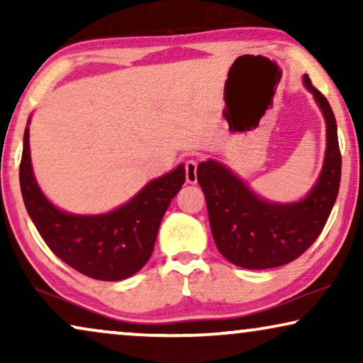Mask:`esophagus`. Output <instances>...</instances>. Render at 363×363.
Here are the masks:
<instances>
[{"mask_svg": "<svg viewBox=\"0 0 363 363\" xmlns=\"http://www.w3.org/2000/svg\"><path fill=\"white\" fill-rule=\"evenodd\" d=\"M196 167H198V163L195 160H188L185 163L186 182L191 183V185H195V183H196Z\"/></svg>", "mask_w": 363, "mask_h": 363, "instance_id": "1", "label": "esophagus"}]
</instances>
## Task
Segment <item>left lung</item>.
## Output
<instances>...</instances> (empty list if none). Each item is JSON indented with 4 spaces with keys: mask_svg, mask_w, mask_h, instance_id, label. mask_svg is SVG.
Here are the masks:
<instances>
[{
    "mask_svg": "<svg viewBox=\"0 0 363 363\" xmlns=\"http://www.w3.org/2000/svg\"><path fill=\"white\" fill-rule=\"evenodd\" d=\"M302 82L314 96L327 130L324 165L302 200H264L218 160L198 165L196 178L205 193L218 251L245 269H271L297 259L319 238L339 195L342 157L334 112L307 74Z\"/></svg>",
    "mask_w": 363,
    "mask_h": 363,
    "instance_id": "8db88e82",
    "label": "left lung"
}]
</instances>
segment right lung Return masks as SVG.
Returning a JSON list of instances; mask_svg holds the SVG:
<instances>
[{"label": "right lung", "instance_id": "obj_1", "mask_svg": "<svg viewBox=\"0 0 363 363\" xmlns=\"http://www.w3.org/2000/svg\"><path fill=\"white\" fill-rule=\"evenodd\" d=\"M29 125V121H28ZM183 183L185 165L148 182L135 196L102 215L59 210L39 188L31 165L29 127L24 130L19 185L24 206L44 242L59 259L99 281H122L150 259L167 208Z\"/></svg>", "mask_w": 363, "mask_h": 363}]
</instances>
